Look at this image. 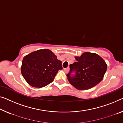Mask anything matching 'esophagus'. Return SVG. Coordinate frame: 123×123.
I'll return each instance as SVG.
<instances>
[{
  "label": "esophagus",
  "instance_id": "obj_1",
  "mask_svg": "<svg viewBox=\"0 0 123 123\" xmlns=\"http://www.w3.org/2000/svg\"><path fill=\"white\" fill-rule=\"evenodd\" d=\"M69 70V68L68 67L67 68H64V71H65V72L66 73H67L68 72V71Z\"/></svg>",
  "mask_w": 123,
  "mask_h": 123
}]
</instances>
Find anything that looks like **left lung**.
<instances>
[{"mask_svg": "<svg viewBox=\"0 0 123 123\" xmlns=\"http://www.w3.org/2000/svg\"><path fill=\"white\" fill-rule=\"evenodd\" d=\"M74 58L77 62L69 65L70 72L67 74L68 80L73 87L78 90H86L96 86L103 80L107 65L99 55L86 52ZM73 70L76 71L74 77L70 76Z\"/></svg>", "mask_w": 123, "mask_h": 123, "instance_id": "obj_1", "label": "left lung"}]
</instances>
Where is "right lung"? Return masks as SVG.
I'll return each mask as SVG.
<instances>
[{
	"label": "right lung",
	"mask_w": 123,
	"mask_h": 123,
	"mask_svg": "<svg viewBox=\"0 0 123 123\" xmlns=\"http://www.w3.org/2000/svg\"><path fill=\"white\" fill-rule=\"evenodd\" d=\"M62 62L49 49L31 52L23 58L21 72L29 85L36 88L45 87L54 80Z\"/></svg>",
	"instance_id": "right-lung-1"
}]
</instances>
